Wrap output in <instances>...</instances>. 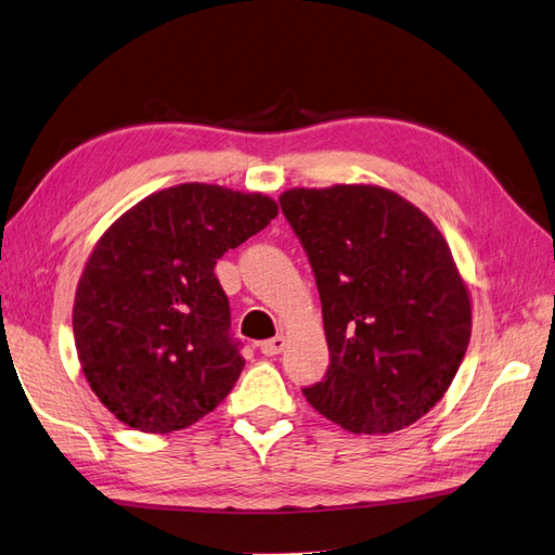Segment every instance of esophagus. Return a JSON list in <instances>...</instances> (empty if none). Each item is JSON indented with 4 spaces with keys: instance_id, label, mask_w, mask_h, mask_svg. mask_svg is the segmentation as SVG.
<instances>
[{
    "instance_id": "34e87169",
    "label": "esophagus",
    "mask_w": 555,
    "mask_h": 555,
    "mask_svg": "<svg viewBox=\"0 0 555 555\" xmlns=\"http://www.w3.org/2000/svg\"><path fill=\"white\" fill-rule=\"evenodd\" d=\"M283 347H286V336H276L272 340H264L260 345V350H262L264 357H276V354L283 352Z\"/></svg>"
}]
</instances>
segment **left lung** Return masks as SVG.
<instances>
[{
	"instance_id": "1",
	"label": "left lung",
	"mask_w": 555,
	"mask_h": 555,
	"mask_svg": "<svg viewBox=\"0 0 555 555\" xmlns=\"http://www.w3.org/2000/svg\"><path fill=\"white\" fill-rule=\"evenodd\" d=\"M279 203L312 264L331 352L307 402L357 435L416 423L449 390L470 340L468 286L444 236L373 184L291 189Z\"/></svg>"
}]
</instances>
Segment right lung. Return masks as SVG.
<instances>
[{
	"label": "right lung",
	"instance_id": "1",
	"mask_svg": "<svg viewBox=\"0 0 555 555\" xmlns=\"http://www.w3.org/2000/svg\"><path fill=\"white\" fill-rule=\"evenodd\" d=\"M276 215L262 193L189 182L106 229L77 283L73 333L89 388L115 418L182 430L231 392L246 359L215 264Z\"/></svg>",
	"mask_w": 555,
	"mask_h": 555
}]
</instances>
